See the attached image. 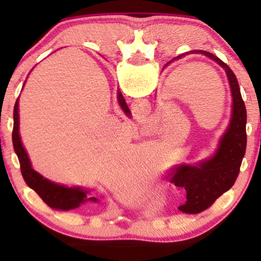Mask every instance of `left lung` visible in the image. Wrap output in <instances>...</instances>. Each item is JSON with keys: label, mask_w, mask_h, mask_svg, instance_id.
Instances as JSON below:
<instances>
[{"label": "left lung", "mask_w": 261, "mask_h": 261, "mask_svg": "<svg viewBox=\"0 0 261 261\" xmlns=\"http://www.w3.org/2000/svg\"><path fill=\"white\" fill-rule=\"evenodd\" d=\"M188 55H201L206 59L211 60L215 64L223 68L228 79L230 87V118L229 124L227 126L224 134L218 141L216 153L214 155L212 162L216 163V169L214 170V175L210 179L208 184L205 185L201 190H187V201L179 206V210L185 214H200L208 208L222 194L228 191L236 182L237 176L239 174L242 161L245 154L247 147V133H245V125H247V110H245L244 101L242 99L241 91H239L238 81L232 70L227 66L222 60L208 51L203 50H191L185 54H180L172 60H180ZM172 61H169L170 64ZM167 64V65H168ZM205 168H197L193 166H180L179 168L172 169L167 175V179L174 182L175 185L184 187V178L188 179L190 174L197 175L203 172ZM202 172H200L199 170ZM206 170V169H205ZM195 180V178H194Z\"/></svg>", "instance_id": "8db88e82"}]
</instances>
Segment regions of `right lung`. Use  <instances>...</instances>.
<instances>
[{"instance_id": "1", "label": "right lung", "mask_w": 261, "mask_h": 261, "mask_svg": "<svg viewBox=\"0 0 261 261\" xmlns=\"http://www.w3.org/2000/svg\"><path fill=\"white\" fill-rule=\"evenodd\" d=\"M12 141L16 151L18 160L20 164V172L23 179L29 188H32L47 206L60 211H68V210L79 208L81 205L87 202H98L97 197L88 195L89 191L81 187H66L58 184L49 179L44 178L32 168L31 160L25 148L23 147L22 140L19 135V98L16 101L13 110V133Z\"/></svg>"}]
</instances>
